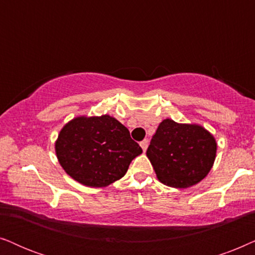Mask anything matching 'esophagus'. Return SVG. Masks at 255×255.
Masks as SVG:
<instances>
[{
	"instance_id": "obj_1",
	"label": "esophagus",
	"mask_w": 255,
	"mask_h": 255,
	"mask_svg": "<svg viewBox=\"0 0 255 255\" xmlns=\"http://www.w3.org/2000/svg\"><path fill=\"white\" fill-rule=\"evenodd\" d=\"M140 146H141L142 151L145 152L146 149H147V146H148V140H147V139H144V140L140 141Z\"/></svg>"
}]
</instances>
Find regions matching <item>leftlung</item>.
<instances>
[{
    "mask_svg": "<svg viewBox=\"0 0 255 255\" xmlns=\"http://www.w3.org/2000/svg\"><path fill=\"white\" fill-rule=\"evenodd\" d=\"M216 151V139L203 127L167 118L159 124L146 155L160 182L173 188H189L208 175Z\"/></svg>",
    "mask_w": 255,
    "mask_h": 255,
    "instance_id": "obj_1",
    "label": "left lung"
}]
</instances>
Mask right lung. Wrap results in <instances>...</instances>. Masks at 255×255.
<instances>
[{"label":"right lung","instance_id":"add662e5","mask_svg":"<svg viewBox=\"0 0 255 255\" xmlns=\"http://www.w3.org/2000/svg\"><path fill=\"white\" fill-rule=\"evenodd\" d=\"M142 149L116 118L80 116L69 121L55 141V153L69 176L101 188L122 179Z\"/></svg>","mask_w":255,"mask_h":255}]
</instances>
